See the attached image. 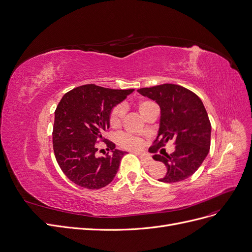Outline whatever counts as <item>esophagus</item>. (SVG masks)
I'll list each match as a JSON object with an SVG mask.
<instances>
[{
	"label": "esophagus",
	"mask_w": 252,
	"mask_h": 252,
	"mask_svg": "<svg viewBox=\"0 0 252 252\" xmlns=\"http://www.w3.org/2000/svg\"><path fill=\"white\" fill-rule=\"evenodd\" d=\"M139 158H140V160L143 164L145 165H151L153 163V159L150 157H147L145 155H139Z\"/></svg>",
	"instance_id": "34e87169"
}]
</instances>
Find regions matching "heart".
<instances>
[{
	"instance_id": "1",
	"label": "heart",
	"mask_w": 252,
	"mask_h": 252,
	"mask_svg": "<svg viewBox=\"0 0 252 252\" xmlns=\"http://www.w3.org/2000/svg\"><path fill=\"white\" fill-rule=\"evenodd\" d=\"M152 105H154V102H152L151 100H140L137 104V108L139 113L141 115L143 114V112L148 108L151 107ZM126 113V109L124 106H117L115 107L113 110H112L111 114H110V124L112 126H118L121 124V120L124 118V115ZM117 142L119 145L124 146L126 148H131V150H138L142 146V141L140 139H138L134 136L127 135V134H120L118 135L117 138Z\"/></svg>"
}]
</instances>
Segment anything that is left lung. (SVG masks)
<instances>
[{"mask_svg":"<svg viewBox=\"0 0 252 252\" xmlns=\"http://www.w3.org/2000/svg\"><path fill=\"white\" fill-rule=\"evenodd\" d=\"M155 100L161 109L160 127L150 152L154 160L167 167L163 183L181 182L196 171L206 159L211 145V123L201 99L189 89L175 84H162L137 90ZM173 140L176 151L170 155L156 154ZM162 154V153H161Z\"/></svg>","mask_w":252,"mask_h":252,"instance_id":"1","label":"left lung"}]
</instances>
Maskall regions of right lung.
<instances>
[{"instance_id":"1","label":"right lung","mask_w":252,"mask_h":252,"mask_svg":"<svg viewBox=\"0 0 252 252\" xmlns=\"http://www.w3.org/2000/svg\"><path fill=\"white\" fill-rule=\"evenodd\" d=\"M134 89H109L88 84L65 93L55 111L53 147L67 178L80 187L100 189L114 180L126 152L102 137L113 108ZM106 141L111 155L96 157L97 144Z\"/></svg>"}]
</instances>
